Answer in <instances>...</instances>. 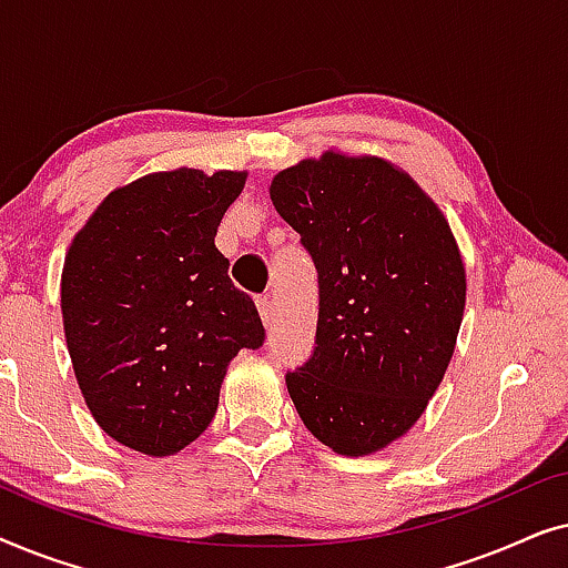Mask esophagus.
I'll return each mask as SVG.
<instances>
[{"instance_id": "obj_1", "label": "esophagus", "mask_w": 568, "mask_h": 568, "mask_svg": "<svg viewBox=\"0 0 568 568\" xmlns=\"http://www.w3.org/2000/svg\"><path fill=\"white\" fill-rule=\"evenodd\" d=\"M255 305H258L263 325H271V321H274V302H271V297H261Z\"/></svg>"}]
</instances>
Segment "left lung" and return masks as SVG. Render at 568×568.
<instances>
[{
	"label": "left lung",
	"instance_id": "obj_1",
	"mask_svg": "<svg viewBox=\"0 0 568 568\" xmlns=\"http://www.w3.org/2000/svg\"><path fill=\"white\" fill-rule=\"evenodd\" d=\"M271 201L317 268L315 348L286 390L333 453H377L418 422L453 359L465 310L453 230L379 158L302 160L271 181Z\"/></svg>",
	"mask_w": 568,
	"mask_h": 568
}]
</instances>
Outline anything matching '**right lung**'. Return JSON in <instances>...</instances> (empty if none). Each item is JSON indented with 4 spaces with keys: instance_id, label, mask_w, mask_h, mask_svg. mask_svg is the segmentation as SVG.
Here are the masks:
<instances>
[{
    "instance_id": "obj_1",
    "label": "right lung",
    "mask_w": 568,
    "mask_h": 568,
    "mask_svg": "<svg viewBox=\"0 0 568 568\" xmlns=\"http://www.w3.org/2000/svg\"><path fill=\"white\" fill-rule=\"evenodd\" d=\"M245 173L178 168L108 193L61 271L80 390L108 437L165 457L212 424L227 364L266 331L214 235Z\"/></svg>"
}]
</instances>
